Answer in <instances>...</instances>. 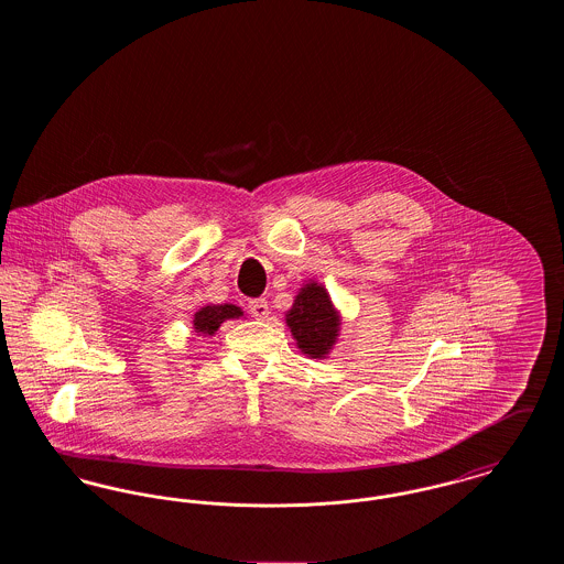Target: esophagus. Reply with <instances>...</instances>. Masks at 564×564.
<instances>
[{"instance_id":"esophagus-1","label":"esophagus","mask_w":564,"mask_h":564,"mask_svg":"<svg viewBox=\"0 0 564 564\" xmlns=\"http://www.w3.org/2000/svg\"><path fill=\"white\" fill-rule=\"evenodd\" d=\"M249 313H251L256 319H267V317H269V302H267L264 297L249 300Z\"/></svg>"}]
</instances>
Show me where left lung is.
<instances>
[{"label":"left lung","instance_id":"8db88e82","mask_svg":"<svg viewBox=\"0 0 564 564\" xmlns=\"http://www.w3.org/2000/svg\"><path fill=\"white\" fill-rule=\"evenodd\" d=\"M285 322L292 329L297 349L313 359H325L340 332V317L332 304V297L315 281L306 283L297 292Z\"/></svg>","mask_w":564,"mask_h":564}]
</instances>
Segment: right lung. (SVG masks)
<instances>
[{"mask_svg": "<svg viewBox=\"0 0 564 564\" xmlns=\"http://www.w3.org/2000/svg\"><path fill=\"white\" fill-rule=\"evenodd\" d=\"M242 311L235 304H209L194 313V332L203 336H214L217 327L226 319H239Z\"/></svg>", "mask_w": 564, "mask_h": 564, "instance_id": "add662e5", "label": "right lung"}]
</instances>
